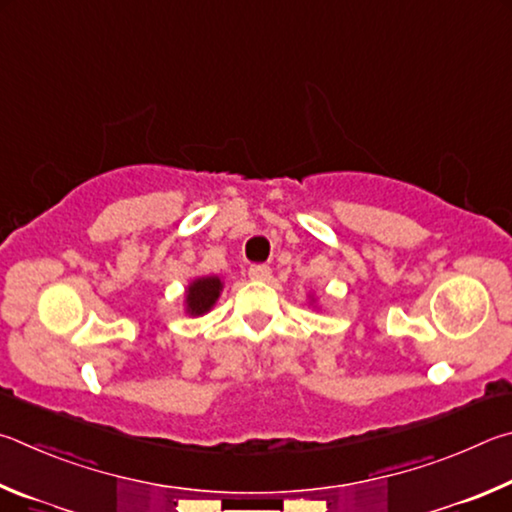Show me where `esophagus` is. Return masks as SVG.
<instances>
[{
  "label": "esophagus",
  "mask_w": 512,
  "mask_h": 512,
  "mask_svg": "<svg viewBox=\"0 0 512 512\" xmlns=\"http://www.w3.org/2000/svg\"><path fill=\"white\" fill-rule=\"evenodd\" d=\"M249 279H254V281H270L272 279V270L267 265H251L249 267Z\"/></svg>",
  "instance_id": "esophagus-1"
}]
</instances>
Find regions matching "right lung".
<instances>
[{
	"label": "right lung",
	"instance_id": "right-lung-1",
	"mask_svg": "<svg viewBox=\"0 0 512 512\" xmlns=\"http://www.w3.org/2000/svg\"><path fill=\"white\" fill-rule=\"evenodd\" d=\"M222 283L218 276H206V279H197L191 285H188L186 292V303H188V312L191 315H204L206 310H211L215 299L220 297Z\"/></svg>",
	"mask_w": 512,
	"mask_h": 512
}]
</instances>
